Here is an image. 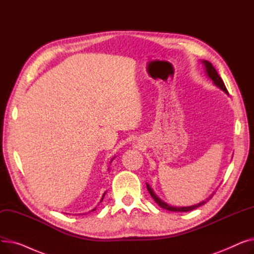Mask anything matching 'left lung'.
<instances>
[{"label": "left lung", "mask_w": 254, "mask_h": 254, "mask_svg": "<svg viewBox=\"0 0 254 254\" xmlns=\"http://www.w3.org/2000/svg\"><path fill=\"white\" fill-rule=\"evenodd\" d=\"M203 64H205V66H206V72H207L209 78L212 79V81L214 82L215 85H217L219 88H221L224 92L229 93L228 89H226V87H225V85H224L223 80H222L221 77L218 75L217 71L215 70L214 66H213V64H212L211 63H209L208 61H203ZM146 186H147V190H148L150 195L152 196V198L156 202V204H158L159 207H162L163 209H166V210H169V211H174V212H189V211L194 210V209H196V208H198V207L203 206L204 204H206V203L209 201V199L213 196V194H212L210 197L206 198L205 201H203V202H201V203H198V204H196V205H194V206H190V207H172V206H169L168 204L164 203L161 198H158V197L156 196V194L153 192V190H151V188H150V186H149L148 184H146Z\"/></svg>", "instance_id": "obj_1"}]
</instances>
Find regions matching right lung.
<instances>
[{
    "label": "right lung",
    "instance_id": "right-lung-1",
    "mask_svg": "<svg viewBox=\"0 0 254 254\" xmlns=\"http://www.w3.org/2000/svg\"><path fill=\"white\" fill-rule=\"evenodd\" d=\"M104 195H105V193H104ZM104 195H103V197H102V199H101V202L103 201V198H104ZM95 210H96V209H93V210H91V211H95Z\"/></svg>",
    "mask_w": 254,
    "mask_h": 254
}]
</instances>
